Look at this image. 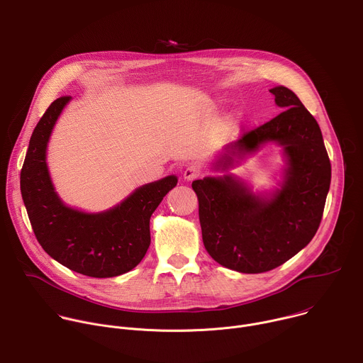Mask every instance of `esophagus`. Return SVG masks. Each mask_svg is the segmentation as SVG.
<instances>
[{"label":"esophagus","instance_id":"esophagus-1","mask_svg":"<svg viewBox=\"0 0 363 363\" xmlns=\"http://www.w3.org/2000/svg\"><path fill=\"white\" fill-rule=\"evenodd\" d=\"M201 176V170H200V167H197V166H189V167H186V170H184V173H183V177L186 179V180H196V179H199Z\"/></svg>","mask_w":363,"mask_h":363}]
</instances>
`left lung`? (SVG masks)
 Here are the masks:
<instances>
[{"label": "left lung", "mask_w": 363, "mask_h": 363, "mask_svg": "<svg viewBox=\"0 0 363 363\" xmlns=\"http://www.w3.org/2000/svg\"><path fill=\"white\" fill-rule=\"evenodd\" d=\"M270 93L284 110L228 144L217 166L228 169L235 157L277 141L289 163L281 189L263 200L232 176L191 183L207 253L242 273L269 272L301 252L319 229L330 186V160L318 121L292 90L280 86Z\"/></svg>", "instance_id": "obj_1"}]
</instances>
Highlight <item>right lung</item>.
Masks as SVG:
<instances>
[{"label":"right lung","mask_w":363,"mask_h":363,"mask_svg":"<svg viewBox=\"0 0 363 363\" xmlns=\"http://www.w3.org/2000/svg\"><path fill=\"white\" fill-rule=\"evenodd\" d=\"M52 101L33 131L21 169V194L34 235L58 263L90 277H113L134 269L150 246V217L177 184L176 176L137 189L114 208L87 214L61 203L45 164L51 130L69 101Z\"/></svg>","instance_id":"obj_1"}]
</instances>
